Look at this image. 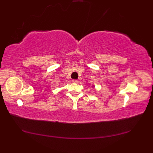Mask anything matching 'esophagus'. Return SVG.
Segmentation results:
<instances>
[{
	"mask_svg": "<svg viewBox=\"0 0 153 153\" xmlns=\"http://www.w3.org/2000/svg\"><path fill=\"white\" fill-rule=\"evenodd\" d=\"M72 82L73 83H78V80H72Z\"/></svg>",
	"mask_w": 153,
	"mask_h": 153,
	"instance_id": "34e87169",
	"label": "esophagus"
}]
</instances>
